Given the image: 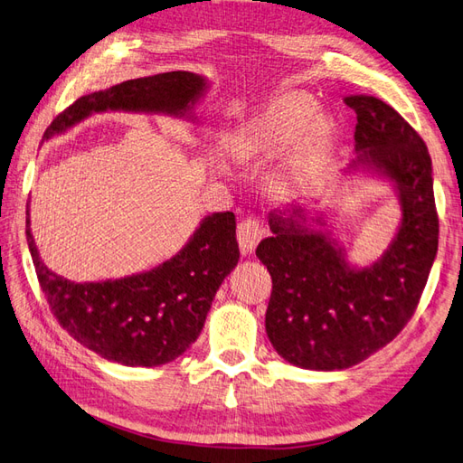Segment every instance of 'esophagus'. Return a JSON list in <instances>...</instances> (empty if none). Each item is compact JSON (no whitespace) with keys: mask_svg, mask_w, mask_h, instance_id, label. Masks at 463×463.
I'll list each match as a JSON object with an SVG mask.
<instances>
[{"mask_svg":"<svg viewBox=\"0 0 463 463\" xmlns=\"http://www.w3.org/2000/svg\"><path fill=\"white\" fill-rule=\"evenodd\" d=\"M262 227L258 224V221L254 219H244L239 229H236V239H239V246H241V252L244 256H249L254 252V249L258 246V242H260L262 239Z\"/></svg>","mask_w":463,"mask_h":463,"instance_id":"1","label":"esophagus"}]
</instances>
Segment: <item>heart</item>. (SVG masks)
I'll use <instances>...</instances> for the list:
<instances>
[{
	"instance_id": "obj_1",
	"label": "heart",
	"mask_w": 463,
	"mask_h": 463,
	"mask_svg": "<svg viewBox=\"0 0 463 463\" xmlns=\"http://www.w3.org/2000/svg\"><path fill=\"white\" fill-rule=\"evenodd\" d=\"M317 112L319 102L311 94L280 92L231 128L224 137V149L236 164H254L280 156L298 143L296 152L278 175L282 187H294L327 157L339 139L335 118L317 116Z\"/></svg>"
}]
</instances>
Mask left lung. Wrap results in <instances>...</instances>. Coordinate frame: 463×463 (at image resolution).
Returning <instances> with one entry per match:
<instances>
[{
    "label": "left lung",
    "mask_w": 463,
    "mask_h": 463,
    "mask_svg": "<svg viewBox=\"0 0 463 463\" xmlns=\"http://www.w3.org/2000/svg\"><path fill=\"white\" fill-rule=\"evenodd\" d=\"M357 114L343 179L384 181L401 207L392 241L367 266L331 236L326 211L294 203L268 213L272 236L256 256L272 276L266 333L289 364L343 371L391 343L412 317L438 252L432 159L412 126L369 94L343 99Z\"/></svg>",
    "instance_id": "1"
}]
</instances>
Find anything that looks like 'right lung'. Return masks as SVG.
Wrapping results in <instances>:
<instances>
[{"instance_id": "right-lung-1", "label": "right lung", "mask_w": 463, "mask_h": 463, "mask_svg": "<svg viewBox=\"0 0 463 463\" xmlns=\"http://www.w3.org/2000/svg\"><path fill=\"white\" fill-rule=\"evenodd\" d=\"M209 89L205 74L189 71L126 80L80 96L52 120L43 142L102 112L157 114L197 124V106ZM25 234L41 289L62 329L86 349L126 367H157L185 353L241 258L236 221L229 211L205 214L185 246L152 270L100 282H72L43 264L29 205Z\"/></svg>"}]
</instances>
